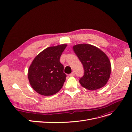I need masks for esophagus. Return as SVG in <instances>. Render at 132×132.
Returning <instances> with one entry per match:
<instances>
[{"label":"esophagus","mask_w":132,"mask_h":132,"mask_svg":"<svg viewBox=\"0 0 132 132\" xmlns=\"http://www.w3.org/2000/svg\"><path fill=\"white\" fill-rule=\"evenodd\" d=\"M69 75L70 76V77H74V76L75 75V74H74V72H72V73H71V74H70Z\"/></svg>","instance_id":"34e87169"}]
</instances>
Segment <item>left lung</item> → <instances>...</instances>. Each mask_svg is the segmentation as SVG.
Listing matches in <instances>:
<instances>
[{"instance_id": "1", "label": "left lung", "mask_w": 132, "mask_h": 132, "mask_svg": "<svg viewBox=\"0 0 132 132\" xmlns=\"http://www.w3.org/2000/svg\"><path fill=\"white\" fill-rule=\"evenodd\" d=\"M73 48L84 69V74L79 80L81 85L89 90L104 86L111 72V62L107 55L97 47L89 44H78Z\"/></svg>"}]
</instances>
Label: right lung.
I'll return each instance as SVG.
<instances>
[{"label":"right lung","mask_w":132,"mask_h":132,"mask_svg":"<svg viewBox=\"0 0 132 132\" xmlns=\"http://www.w3.org/2000/svg\"><path fill=\"white\" fill-rule=\"evenodd\" d=\"M67 46L63 44L48 47L33 60L28 70V79L39 94L51 96L62 89L67 75L59 59Z\"/></svg>","instance_id":"obj_1"}]
</instances>
